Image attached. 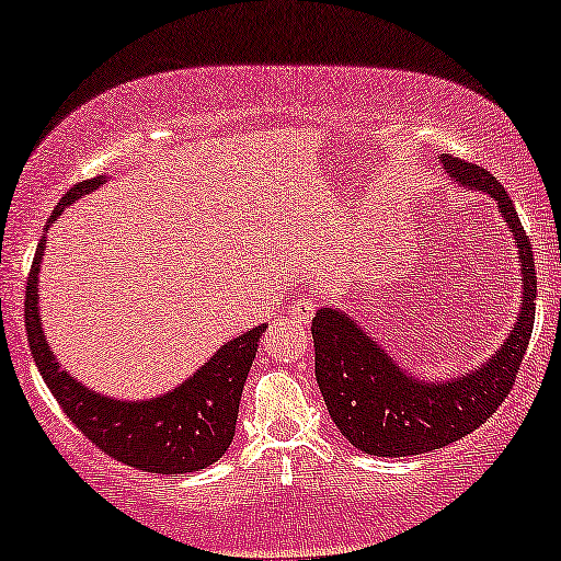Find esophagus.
I'll return each instance as SVG.
<instances>
[{
    "label": "esophagus",
    "mask_w": 561,
    "mask_h": 561,
    "mask_svg": "<svg viewBox=\"0 0 561 561\" xmlns=\"http://www.w3.org/2000/svg\"><path fill=\"white\" fill-rule=\"evenodd\" d=\"M313 311H317V300L308 298V295H298L293 300V306H289V317L298 321H308L313 317Z\"/></svg>",
    "instance_id": "obj_1"
}]
</instances>
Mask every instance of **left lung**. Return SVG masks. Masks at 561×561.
<instances>
[{"instance_id":"8db88e82","label":"left lung","mask_w":561,"mask_h":561,"mask_svg":"<svg viewBox=\"0 0 561 561\" xmlns=\"http://www.w3.org/2000/svg\"><path fill=\"white\" fill-rule=\"evenodd\" d=\"M456 182L499 199L523 263V311L512 334L480 369L446 385L416 382L347 313L324 308L311 321L319 390L332 422L358 450L371 456H416L450 446L474 433L499 411L519 375L536 321V261L517 210L491 171L469 160L443 156Z\"/></svg>"}]
</instances>
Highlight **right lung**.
<instances>
[{
    "mask_svg": "<svg viewBox=\"0 0 561 561\" xmlns=\"http://www.w3.org/2000/svg\"><path fill=\"white\" fill-rule=\"evenodd\" d=\"M100 182L102 179L96 176L76 184L57 203L49 221H55L76 197L100 186ZM44 242L47 240L38 242L28 285H25V334H28L31 356L68 420L102 454L141 469V472L179 478V474L199 472L221 459L234 437L244 379L255 362L266 324L231 340L195 377L186 379L182 388L165 392L156 401L126 403L96 396L83 388L79 379L60 369L42 332L36 306V274Z\"/></svg>",
    "mask_w": 561,
    "mask_h": 561,
    "instance_id": "obj_1",
    "label": "right lung"
}]
</instances>
